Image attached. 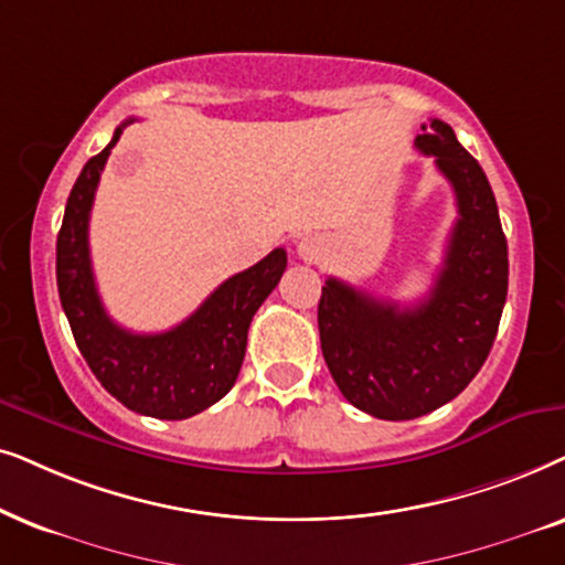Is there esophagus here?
<instances>
[{"instance_id": "obj_1", "label": "esophagus", "mask_w": 565, "mask_h": 565, "mask_svg": "<svg viewBox=\"0 0 565 565\" xmlns=\"http://www.w3.org/2000/svg\"><path fill=\"white\" fill-rule=\"evenodd\" d=\"M297 253L302 260H318L322 253V239L318 235H307L297 243Z\"/></svg>"}]
</instances>
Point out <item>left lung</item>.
Listing matches in <instances>:
<instances>
[{
  "label": "left lung",
  "mask_w": 565,
  "mask_h": 565,
  "mask_svg": "<svg viewBox=\"0 0 565 565\" xmlns=\"http://www.w3.org/2000/svg\"><path fill=\"white\" fill-rule=\"evenodd\" d=\"M416 149L452 183L457 222L431 291L382 302L330 276L318 305L322 356L345 401L374 418L426 416L470 385L507 302L509 253L491 183L452 126H420Z\"/></svg>",
  "instance_id": "8db88e82"
}]
</instances>
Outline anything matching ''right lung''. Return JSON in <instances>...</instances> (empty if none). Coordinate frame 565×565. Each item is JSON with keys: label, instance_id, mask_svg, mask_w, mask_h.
<instances>
[{"label": "right lung", "instance_id": "add662e5", "mask_svg": "<svg viewBox=\"0 0 565 565\" xmlns=\"http://www.w3.org/2000/svg\"><path fill=\"white\" fill-rule=\"evenodd\" d=\"M129 124H120L108 147L89 157L66 201L56 239L58 299L87 366L118 403L141 416L183 420L222 401L235 385L247 328L287 268V250L276 247L227 278L191 318L164 333H131L116 326L97 295L87 230L100 172Z\"/></svg>", "mask_w": 565, "mask_h": 565}]
</instances>
